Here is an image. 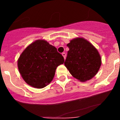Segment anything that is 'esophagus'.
<instances>
[{
  "label": "esophagus",
  "mask_w": 120,
  "mask_h": 120,
  "mask_svg": "<svg viewBox=\"0 0 120 120\" xmlns=\"http://www.w3.org/2000/svg\"><path fill=\"white\" fill-rule=\"evenodd\" d=\"M62 56H63V57H64V59H65V58H66V54H65V53H62Z\"/></svg>",
  "instance_id": "esophagus-1"
}]
</instances>
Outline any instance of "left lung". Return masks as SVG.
<instances>
[{"instance_id": "left-lung-1", "label": "left lung", "mask_w": 120, "mask_h": 120, "mask_svg": "<svg viewBox=\"0 0 120 120\" xmlns=\"http://www.w3.org/2000/svg\"><path fill=\"white\" fill-rule=\"evenodd\" d=\"M64 62L71 75L80 82H86L96 76L101 64L98 50L83 38L71 40Z\"/></svg>"}]
</instances>
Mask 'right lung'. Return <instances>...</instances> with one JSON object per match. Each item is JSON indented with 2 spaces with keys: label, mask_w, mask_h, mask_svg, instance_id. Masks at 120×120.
I'll use <instances>...</instances> for the list:
<instances>
[{
  "label": "right lung",
  "mask_w": 120,
  "mask_h": 120,
  "mask_svg": "<svg viewBox=\"0 0 120 120\" xmlns=\"http://www.w3.org/2000/svg\"><path fill=\"white\" fill-rule=\"evenodd\" d=\"M64 62L56 48L44 40H36L26 47L17 61L23 80L36 88H43L53 79L57 67Z\"/></svg>",
  "instance_id": "obj_1"
}]
</instances>
